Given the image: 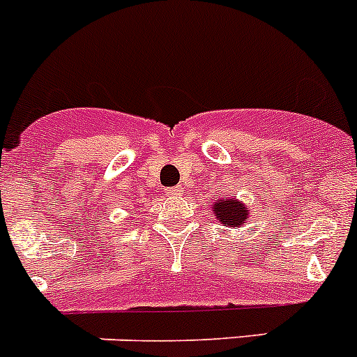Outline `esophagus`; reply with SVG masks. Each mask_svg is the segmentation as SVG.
Instances as JSON below:
<instances>
[{
    "mask_svg": "<svg viewBox=\"0 0 357 357\" xmlns=\"http://www.w3.org/2000/svg\"><path fill=\"white\" fill-rule=\"evenodd\" d=\"M181 191H182V188H178V185H176V188L164 189V193L168 195V197H176V195H181Z\"/></svg>",
    "mask_w": 357,
    "mask_h": 357,
    "instance_id": "obj_1",
    "label": "esophagus"
}]
</instances>
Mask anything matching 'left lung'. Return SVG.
<instances>
[{
  "label": "left lung",
  "mask_w": 357,
  "mask_h": 357,
  "mask_svg": "<svg viewBox=\"0 0 357 357\" xmlns=\"http://www.w3.org/2000/svg\"><path fill=\"white\" fill-rule=\"evenodd\" d=\"M213 211L216 220H220L227 227H241L243 223H247L248 207H245V204L234 200V198L216 200Z\"/></svg>",
  "instance_id": "1"
}]
</instances>
